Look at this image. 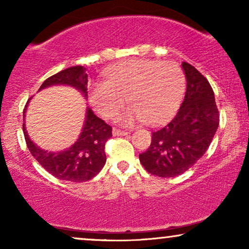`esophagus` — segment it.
<instances>
[{"label": "esophagus", "mask_w": 249, "mask_h": 249, "mask_svg": "<svg viewBox=\"0 0 249 249\" xmlns=\"http://www.w3.org/2000/svg\"><path fill=\"white\" fill-rule=\"evenodd\" d=\"M112 134H113V136H124V135H127L128 132L124 131V130H120V129L113 128V130H112Z\"/></svg>", "instance_id": "34e87169"}]
</instances>
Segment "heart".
I'll list each match as a JSON object with an SVG mask.
<instances>
[{"label":"heart","instance_id":"heart-1","mask_svg":"<svg viewBox=\"0 0 249 249\" xmlns=\"http://www.w3.org/2000/svg\"><path fill=\"white\" fill-rule=\"evenodd\" d=\"M185 88L186 77L177 63L131 59L108 68L105 81L89 87V100L98 114L112 119L127 98L130 107L118 115L119 124L160 125L175 113Z\"/></svg>","mask_w":249,"mask_h":249}]
</instances>
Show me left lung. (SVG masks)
<instances>
[{
	"label": "left lung",
	"instance_id": "8db88e82",
	"mask_svg": "<svg viewBox=\"0 0 249 249\" xmlns=\"http://www.w3.org/2000/svg\"><path fill=\"white\" fill-rule=\"evenodd\" d=\"M187 79L183 102L165 127L152 132V142L139 161L151 175L171 178L192 168L211 145L220 114L212 87L205 77L182 62Z\"/></svg>",
	"mask_w": 249,
	"mask_h": 249
}]
</instances>
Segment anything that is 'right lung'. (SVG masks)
<instances>
[{
	"mask_svg": "<svg viewBox=\"0 0 249 249\" xmlns=\"http://www.w3.org/2000/svg\"><path fill=\"white\" fill-rule=\"evenodd\" d=\"M85 71L86 69L81 66L64 69L47 78L39 87V90L55 85H67L76 88L83 93L85 97H87L88 76ZM27 105L23 110V117ZM22 129L27 147L32 155L47 172L60 180L72 182L88 181L103 169L107 162L104 148L105 142L112 137V127L96 117L89 107H87L85 124L79 138L71 147L64 151L47 152L39 148L29 138L26 131L25 122L22 124Z\"/></svg>",
	"mask_w": 249,
	"mask_h": 249,
	"instance_id": "right-lung-1",
	"label": "right lung"
}]
</instances>
